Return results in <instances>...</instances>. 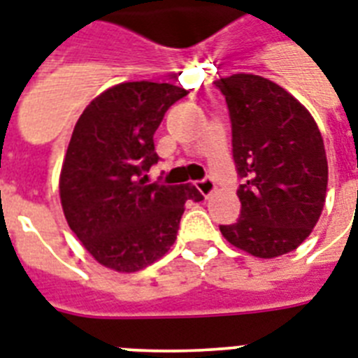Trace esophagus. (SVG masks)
Wrapping results in <instances>:
<instances>
[{
    "label": "esophagus",
    "instance_id": "esophagus-1",
    "mask_svg": "<svg viewBox=\"0 0 358 358\" xmlns=\"http://www.w3.org/2000/svg\"><path fill=\"white\" fill-rule=\"evenodd\" d=\"M196 189H199L200 193H202V196H206V199H208V196H211V194L215 193V182L211 178H204V180H200V182H196Z\"/></svg>",
    "mask_w": 358,
    "mask_h": 358
}]
</instances>
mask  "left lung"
Instances as JSON below:
<instances>
[{
    "label": "left lung",
    "instance_id": "1",
    "mask_svg": "<svg viewBox=\"0 0 358 358\" xmlns=\"http://www.w3.org/2000/svg\"><path fill=\"white\" fill-rule=\"evenodd\" d=\"M228 103L231 152L243 184L241 217L220 226L235 248L261 259L289 254L320 219L327 156L315 117L296 97L259 75L215 80Z\"/></svg>",
    "mask_w": 358,
    "mask_h": 358
}]
</instances>
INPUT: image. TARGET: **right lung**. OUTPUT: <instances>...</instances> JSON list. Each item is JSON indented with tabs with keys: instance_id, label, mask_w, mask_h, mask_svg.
<instances>
[{
	"instance_id": "1",
	"label": "right lung",
	"mask_w": 358,
	"mask_h": 358,
	"mask_svg": "<svg viewBox=\"0 0 358 358\" xmlns=\"http://www.w3.org/2000/svg\"><path fill=\"white\" fill-rule=\"evenodd\" d=\"M189 92L169 83H121L84 108L64 156L58 191L64 217L88 254L115 272H138L176 241L191 184H145L158 162L154 132Z\"/></svg>"
}]
</instances>
